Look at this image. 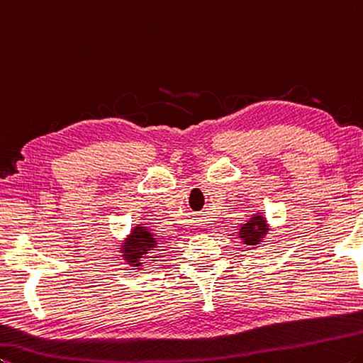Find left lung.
<instances>
[{
    "label": "left lung",
    "instance_id": "left-lung-1",
    "mask_svg": "<svg viewBox=\"0 0 363 363\" xmlns=\"http://www.w3.org/2000/svg\"><path fill=\"white\" fill-rule=\"evenodd\" d=\"M267 231H269V223H267L262 213L259 212L249 218V222L240 228V238L247 246H257L262 242Z\"/></svg>",
    "mask_w": 363,
    "mask_h": 363
}]
</instances>
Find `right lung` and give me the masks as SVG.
I'll use <instances>...</instances> for the list:
<instances>
[{
	"instance_id": "1",
	"label": "right lung",
	"mask_w": 363,
	"mask_h": 363,
	"mask_svg": "<svg viewBox=\"0 0 363 363\" xmlns=\"http://www.w3.org/2000/svg\"><path fill=\"white\" fill-rule=\"evenodd\" d=\"M157 247V240L147 227H143V225H136L132 230V233L127 238V241L123 242L121 249L122 257L130 267H136L140 269L143 267V259L156 260V255H152V251H156Z\"/></svg>"
}]
</instances>
